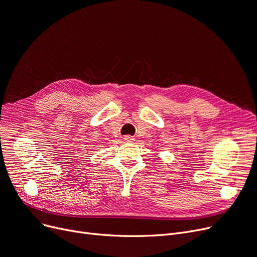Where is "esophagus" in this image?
I'll return each mask as SVG.
<instances>
[{
  "label": "esophagus",
  "mask_w": 257,
  "mask_h": 257,
  "mask_svg": "<svg viewBox=\"0 0 257 257\" xmlns=\"http://www.w3.org/2000/svg\"><path fill=\"white\" fill-rule=\"evenodd\" d=\"M123 139H125L126 142H134V141H135V138H132V137H130V136H126Z\"/></svg>",
  "instance_id": "esophagus-1"
}]
</instances>
